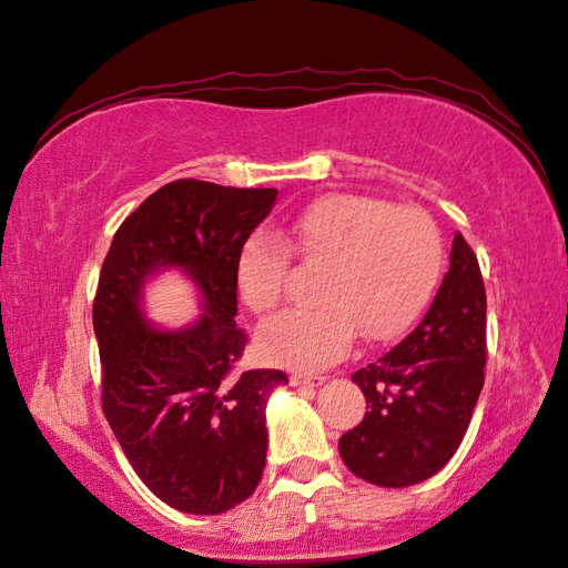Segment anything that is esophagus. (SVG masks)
<instances>
[{"label":"esophagus","mask_w":568,"mask_h":568,"mask_svg":"<svg viewBox=\"0 0 568 568\" xmlns=\"http://www.w3.org/2000/svg\"><path fill=\"white\" fill-rule=\"evenodd\" d=\"M324 381H327L324 376H303V373H295L291 378L293 388H320Z\"/></svg>","instance_id":"obj_1"}]
</instances>
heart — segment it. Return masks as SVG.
<instances>
[{
  "label": "heart",
  "mask_w": 568,
  "mask_h": 568,
  "mask_svg": "<svg viewBox=\"0 0 568 568\" xmlns=\"http://www.w3.org/2000/svg\"><path fill=\"white\" fill-rule=\"evenodd\" d=\"M300 256L327 263L320 310H291L258 329V352L271 364L315 373L348 354L356 332L388 342L405 332L437 291L444 244L432 216L364 195L315 200L285 226ZM291 251L271 234H251L236 253V293L265 315L283 297Z\"/></svg>",
  "instance_id": "heart-1"
}]
</instances>
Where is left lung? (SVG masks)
I'll return each instance as SVG.
<instances>
[{
    "label": "left lung",
    "instance_id": "obj_1",
    "mask_svg": "<svg viewBox=\"0 0 568 568\" xmlns=\"http://www.w3.org/2000/svg\"><path fill=\"white\" fill-rule=\"evenodd\" d=\"M486 287L478 258L454 234L449 273L427 315L352 381L368 413L339 439L352 474L383 488L427 480L462 444L484 388Z\"/></svg>",
    "mask_w": 568,
    "mask_h": 568
}]
</instances>
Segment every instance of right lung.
Masks as SVG:
<instances>
[{
    "label": "right lung",
    "mask_w": 568,
    "mask_h": 568,
    "mask_svg": "<svg viewBox=\"0 0 568 568\" xmlns=\"http://www.w3.org/2000/svg\"><path fill=\"white\" fill-rule=\"evenodd\" d=\"M277 200V190L175 180L116 229L92 307L102 361V409L139 478L165 505L220 515L263 476L265 405L283 371L234 376L246 334L236 327L234 265ZM180 270L203 315L165 331L142 310L145 285Z\"/></svg>",
    "instance_id": "obj_1"
}]
</instances>
